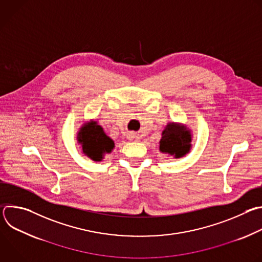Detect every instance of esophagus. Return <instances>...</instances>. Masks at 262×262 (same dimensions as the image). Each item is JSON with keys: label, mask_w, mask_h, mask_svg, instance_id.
I'll return each mask as SVG.
<instances>
[{"label": "esophagus", "mask_w": 262, "mask_h": 262, "mask_svg": "<svg viewBox=\"0 0 262 262\" xmlns=\"http://www.w3.org/2000/svg\"><path fill=\"white\" fill-rule=\"evenodd\" d=\"M127 138H128V140H130V141H139V140H140V137H139L138 135H136L135 133H129V134L127 135Z\"/></svg>", "instance_id": "34e87169"}]
</instances>
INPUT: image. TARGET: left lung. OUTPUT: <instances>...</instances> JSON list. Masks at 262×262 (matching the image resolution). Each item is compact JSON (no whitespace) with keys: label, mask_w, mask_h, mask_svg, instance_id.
Here are the masks:
<instances>
[{"label":"left lung","mask_w":262,"mask_h":262,"mask_svg":"<svg viewBox=\"0 0 262 262\" xmlns=\"http://www.w3.org/2000/svg\"><path fill=\"white\" fill-rule=\"evenodd\" d=\"M193 135L191 129L183 123L168 122L162 132L159 142L160 151L174 159H180L188 155L192 149Z\"/></svg>","instance_id":"1"}]
</instances>
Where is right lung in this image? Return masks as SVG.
Instances as JSON below:
<instances>
[{"instance_id":"obj_1","label":"right lung","mask_w":262,"mask_h":262,"mask_svg":"<svg viewBox=\"0 0 262 262\" xmlns=\"http://www.w3.org/2000/svg\"><path fill=\"white\" fill-rule=\"evenodd\" d=\"M77 141L83 154L94 162H101L105 155L111 154L115 143L103 130L97 121L91 119L84 122L77 134Z\"/></svg>"}]
</instances>
